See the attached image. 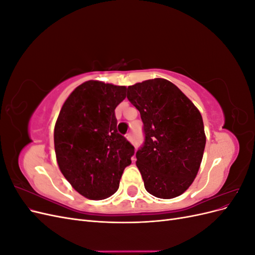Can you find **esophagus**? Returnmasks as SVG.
I'll return each mask as SVG.
<instances>
[{
  "instance_id": "1",
  "label": "esophagus",
  "mask_w": 255,
  "mask_h": 255,
  "mask_svg": "<svg viewBox=\"0 0 255 255\" xmlns=\"http://www.w3.org/2000/svg\"><path fill=\"white\" fill-rule=\"evenodd\" d=\"M127 139H128V141H132V140H133V136H132V133H128V134L127 135Z\"/></svg>"
}]
</instances>
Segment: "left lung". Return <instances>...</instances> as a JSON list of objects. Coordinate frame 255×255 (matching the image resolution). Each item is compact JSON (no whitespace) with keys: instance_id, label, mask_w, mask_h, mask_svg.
Listing matches in <instances>:
<instances>
[{"instance_id":"obj_1","label":"left lung","mask_w":255,"mask_h":255,"mask_svg":"<svg viewBox=\"0 0 255 255\" xmlns=\"http://www.w3.org/2000/svg\"><path fill=\"white\" fill-rule=\"evenodd\" d=\"M139 111L144 143L136 152L145 190L160 199L182 195L196 179L206 137L199 110L174 84L148 80L128 87Z\"/></svg>"}]
</instances>
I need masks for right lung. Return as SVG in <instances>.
<instances>
[{
  "instance_id": "obj_1",
  "label": "right lung",
  "mask_w": 255,
  "mask_h": 255,
  "mask_svg": "<svg viewBox=\"0 0 255 255\" xmlns=\"http://www.w3.org/2000/svg\"><path fill=\"white\" fill-rule=\"evenodd\" d=\"M126 86L87 81L67 98L54 128V146L61 173L80 195L103 200L119 188L134 146L117 132L116 107Z\"/></svg>"
}]
</instances>
